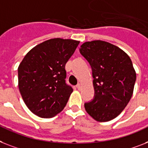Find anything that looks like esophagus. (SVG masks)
Here are the masks:
<instances>
[{"label": "esophagus", "mask_w": 148, "mask_h": 148, "mask_svg": "<svg viewBox=\"0 0 148 148\" xmlns=\"http://www.w3.org/2000/svg\"><path fill=\"white\" fill-rule=\"evenodd\" d=\"M76 88L78 89H79V90H80V89H81V88H82V85H81V84H78V85H76Z\"/></svg>", "instance_id": "1"}]
</instances>
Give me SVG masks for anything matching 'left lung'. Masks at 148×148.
I'll list each match as a JSON object with an SVG mask.
<instances>
[{
  "label": "left lung",
  "mask_w": 148,
  "mask_h": 148,
  "mask_svg": "<svg viewBox=\"0 0 148 148\" xmlns=\"http://www.w3.org/2000/svg\"><path fill=\"white\" fill-rule=\"evenodd\" d=\"M92 69L95 98L85 103L88 115L97 122L112 120L120 114L132 96L136 73L130 57L113 44L86 41L79 49Z\"/></svg>",
  "instance_id": "8db88e82"
}]
</instances>
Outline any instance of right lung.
I'll return each instance as SVG.
<instances>
[{"label": "right lung", "mask_w": 148, "mask_h": 148, "mask_svg": "<svg viewBox=\"0 0 148 148\" xmlns=\"http://www.w3.org/2000/svg\"><path fill=\"white\" fill-rule=\"evenodd\" d=\"M79 41L57 38L44 41L26 53L18 67V86L29 110L41 118L63 110L73 88L66 84V63Z\"/></svg>", "instance_id": "1"}]
</instances>
